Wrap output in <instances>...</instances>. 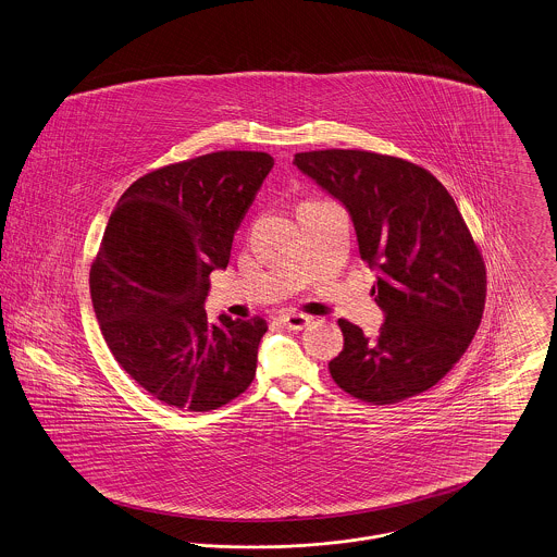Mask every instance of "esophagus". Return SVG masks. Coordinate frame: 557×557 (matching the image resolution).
I'll return each mask as SVG.
<instances>
[{"instance_id":"1","label":"esophagus","mask_w":557,"mask_h":557,"mask_svg":"<svg viewBox=\"0 0 557 557\" xmlns=\"http://www.w3.org/2000/svg\"><path fill=\"white\" fill-rule=\"evenodd\" d=\"M280 322L288 327V330H302V327L311 322V318L302 315V313H286V315H282Z\"/></svg>"}]
</instances>
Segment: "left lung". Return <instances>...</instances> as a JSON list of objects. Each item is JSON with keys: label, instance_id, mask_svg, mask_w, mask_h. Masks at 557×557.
Segmentation results:
<instances>
[{"label": "left lung", "instance_id": "8db88e82", "mask_svg": "<svg viewBox=\"0 0 557 557\" xmlns=\"http://www.w3.org/2000/svg\"><path fill=\"white\" fill-rule=\"evenodd\" d=\"M295 164L351 214L385 324L376 338L338 320L334 383L385 406L431 389L482 322L486 264L446 187L425 168L360 149L296 153Z\"/></svg>", "mask_w": 557, "mask_h": 557}]
</instances>
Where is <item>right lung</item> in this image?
Wrapping results in <instances>:
<instances>
[{"label": "right lung", "instance_id": "add662e5", "mask_svg": "<svg viewBox=\"0 0 557 557\" xmlns=\"http://www.w3.org/2000/svg\"><path fill=\"white\" fill-rule=\"evenodd\" d=\"M271 168L262 151L199 156L140 176L111 212L90 269L95 313L111 356L164 406L210 412L255 381L267 322L208 324L203 300Z\"/></svg>", "mask_w": 557, "mask_h": 557}]
</instances>
